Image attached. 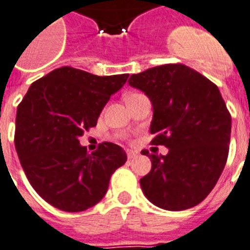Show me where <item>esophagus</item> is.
<instances>
[{"label": "esophagus", "mask_w": 250, "mask_h": 250, "mask_svg": "<svg viewBox=\"0 0 250 250\" xmlns=\"http://www.w3.org/2000/svg\"><path fill=\"white\" fill-rule=\"evenodd\" d=\"M126 155H127V159H134L135 156H138V152L137 151H133V149H127L126 151Z\"/></svg>", "instance_id": "obj_1"}]
</instances>
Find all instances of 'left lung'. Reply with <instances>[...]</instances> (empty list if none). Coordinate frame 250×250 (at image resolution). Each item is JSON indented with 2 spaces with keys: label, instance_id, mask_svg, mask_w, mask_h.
Returning a JSON list of instances; mask_svg holds the SVG:
<instances>
[{
  "label": "left lung",
  "instance_id": "1",
  "mask_svg": "<svg viewBox=\"0 0 250 250\" xmlns=\"http://www.w3.org/2000/svg\"><path fill=\"white\" fill-rule=\"evenodd\" d=\"M129 85L149 98L151 145L163 156L142 151L152 167L141 178L142 191L165 210L200 204L222 174L229 156L231 115L217 85L183 64H164L131 75Z\"/></svg>",
  "mask_w": 250,
  "mask_h": 250
}]
</instances>
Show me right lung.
Listing matches in <instances>:
<instances>
[{"label":"right lung","mask_w":250,"mask_h":250,"mask_svg":"<svg viewBox=\"0 0 250 250\" xmlns=\"http://www.w3.org/2000/svg\"><path fill=\"white\" fill-rule=\"evenodd\" d=\"M127 77L62 67L32 83L18 105V156L32 187L50 205L71 213L94 207L107 192L113 171L125 164L120 146L104 142L87 153L79 138L97 125Z\"/></svg>","instance_id":"obj_1"}]
</instances>
